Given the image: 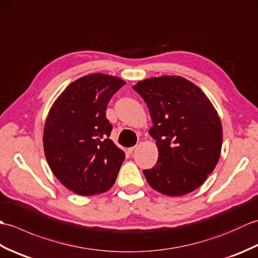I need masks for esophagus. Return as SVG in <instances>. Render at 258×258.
Here are the masks:
<instances>
[{
  "label": "esophagus",
  "mask_w": 258,
  "mask_h": 258,
  "mask_svg": "<svg viewBox=\"0 0 258 258\" xmlns=\"http://www.w3.org/2000/svg\"><path fill=\"white\" fill-rule=\"evenodd\" d=\"M135 150H136V146H133V147H130V149H127V152L128 153H133Z\"/></svg>",
  "instance_id": "esophagus-1"
}]
</instances>
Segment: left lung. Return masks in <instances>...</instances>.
Wrapping results in <instances>:
<instances>
[{
  "mask_svg": "<svg viewBox=\"0 0 258 258\" xmlns=\"http://www.w3.org/2000/svg\"><path fill=\"white\" fill-rule=\"evenodd\" d=\"M133 89L150 109L156 141L155 166L143 172L153 189L183 196L205 182L221 156V118L204 92L182 76L163 75L138 82Z\"/></svg>",
  "mask_w": 258,
  "mask_h": 258,
  "instance_id": "left-lung-1",
  "label": "left lung"
}]
</instances>
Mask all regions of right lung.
Instances as JSON below:
<instances>
[{"mask_svg":"<svg viewBox=\"0 0 258 258\" xmlns=\"http://www.w3.org/2000/svg\"><path fill=\"white\" fill-rule=\"evenodd\" d=\"M125 84L93 73L72 82L54 101L44 124L43 146L55 177L73 193L102 194L115 183L125 153L108 139L111 97Z\"/></svg>","mask_w":258,"mask_h":258,"instance_id":"right-lung-1","label":"right lung"}]
</instances>
